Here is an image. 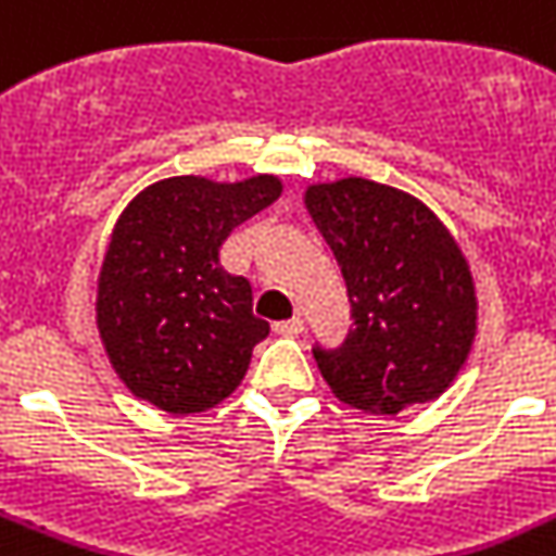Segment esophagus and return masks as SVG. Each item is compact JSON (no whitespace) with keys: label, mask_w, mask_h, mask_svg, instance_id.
Instances as JSON below:
<instances>
[{"label":"esophagus","mask_w":556,"mask_h":556,"mask_svg":"<svg viewBox=\"0 0 556 556\" xmlns=\"http://www.w3.org/2000/svg\"><path fill=\"white\" fill-rule=\"evenodd\" d=\"M302 328H305L302 316H291V319L274 321V330H277L279 336H296V333H302Z\"/></svg>","instance_id":"esophagus-1"}]
</instances>
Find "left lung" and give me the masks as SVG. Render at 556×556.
Segmentation results:
<instances>
[{
  "label": "left lung",
  "mask_w": 556,
  "mask_h": 556,
  "mask_svg": "<svg viewBox=\"0 0 556 556\" xmlns=\"http://www.w3.org/2000/svg\"><path fill=\"white\" fill-rule=\"evenodd\" d=\"M305 203L353 307L339 348L314 344L336 399L372 415L438 399L464 367L478 319L458 242L421 200L365 177L311 186Z\"/></svg>",
  "instance_id": "8db88e82"
}]
</instances>
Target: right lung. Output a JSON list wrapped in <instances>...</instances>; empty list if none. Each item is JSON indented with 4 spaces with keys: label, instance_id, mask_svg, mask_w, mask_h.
Segmentation results:
<instances>
[{
    "label": "right lung",
    "instance_id": "add662e5",
    "mask_svg": "<svg viewBox=\"0 0 556 556\" xmlns=\"http://www.w3.org/2000/svg\"><path fill=\"white\" fill-rule=\"evenodd\" d=\"M279 191L274 175L240 184L186 175L147 186L124 208L96 316L112 367L138 399L189 415L235 393L270 328L254 316L249 279L220 265V245Z\"/></svg>",
    "mask_w": 556,
    "mask_h": 556
}]
</instances>
